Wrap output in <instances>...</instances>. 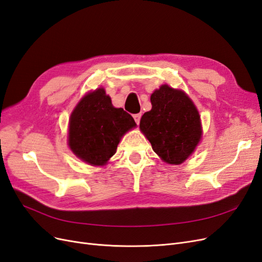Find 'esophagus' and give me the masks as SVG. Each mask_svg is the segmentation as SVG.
<instances>
[{"mask_svg": "<svg viewBox=\"0 0 262 262\" xmlns=\"http://www.w3.org/2000/svg\"><path fill=\"white\" fill-rule=\"evenodd\" d=\"M133 119H134V121H136V123L139 124V123H140V120H141V114L133 115Z\"/></svg>", "mask_w": 262, "mask_h": 262, "instance_id": "34e87169", "label": "esophagus"}]
</instances>
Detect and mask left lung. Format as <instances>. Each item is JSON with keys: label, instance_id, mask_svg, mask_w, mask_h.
Listing matches in <instances>:
<instances>
[{"label": "left lung", "instance_id": "1", "mask_svg": "<svg viewBox=\"0 0 262 262\" xmlns=\"http://www.w3.org/2000/svg\"><path fill=\"white\" fill-rule=\"evenodd\" d=\"M150 102L152 109L140 121L142 133L164 162L184 163L201 140L199 112L185 92L166 84L150 95Z\"/></svg>", "mask_w": 262, "mask_h": 262}]
</instances>
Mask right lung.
Listing matches in <instances>:
<instances>
[{"instance_id": "right-lung-1", "label": "right lung", "mask_w": 262, "mask_h": 262, "mask_svg": "<svg viewBox=\"0 0 262 262\" xmlns=\"http://www.w3.org/2000/svg\"><path fill=\"white\" fill-rule=\"evenodd\" d=\"M137 125L122 108H115L104 89L86 94L71 114L69 146L85 163L106 165L122 136Z\"/></svg>"}]
</instances>
